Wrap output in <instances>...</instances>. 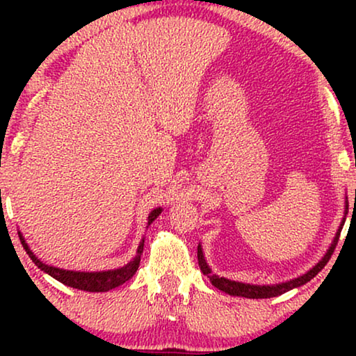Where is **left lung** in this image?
<instances>
[{"label": "left lung", "mask_w": 356, "mask_h": 356, "mask_svg": "<svg viewBox=\"0 0 356 356\" xmlns=\"http://www.w3.org/2000/svg\"><path fill=\"white\" fill-rule=\"evenodd\" d=\"M348 209V202L347 206ZM343 223H345V218L340 223V228L337 232V235H335L334 241H332V246L329 248V251L325 252V256L321 259L318 264H316L313 269L306 272V274L300 275L298 279H293L290 282H285V284H277V285H250V284H241V282H235V280H228V279H223V277H218V275H212L211 269H209V266L206 264V259H204L202 256V250L201 246H197V261H199V267H201L202 274L209 277V280H211V284L216 286V289L225 291L228 295H233V296H245V298H272V296H279L282 293H285V291H289L291 289H296V286H301L305 285L306 282H309L313 277H316L319 274L321 270L324 269V266L327 264L330 256L334 254V250L335 246H337L339 243V236H340V232H342L343 228Z\"/></svg>", "instance_id": "left-lung-1"}]
</instances>
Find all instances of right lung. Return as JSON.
I'll list each match as a JSON object with an SVG mask.
<instances>
[{"mask_svg":"<svg viewBox=\"0 0 356 356\" xmlns=\"http://www.w3.org/2000/svg\"><path fill=\"white\" fill-rule=\"evenodd\" d=\"M160 212H162V209L160 207L150 212L149 225L160 216ZM19 240H21L24 250H26L29 257L35 262V266H38V269L47 272L48 275H51L53 279L61 282V284L72 286V289H77V290H84V291H108L111 289H116V286L123 285L124 282H128L131 277L136 274V270H138L139 262H140V254H143V250H144V240H143L138 248V254H136L134 259L128 262L124 267H120V269L106 270V272H74V270H65V269H58V267L43 264V262L40 259H37L35 254L29 250L27 243L22 238L21 233H19Z\"/></svg>","mask_w":356,"mask_h":356,"instance_id":"1","label":"right lung"}]
</instances>
